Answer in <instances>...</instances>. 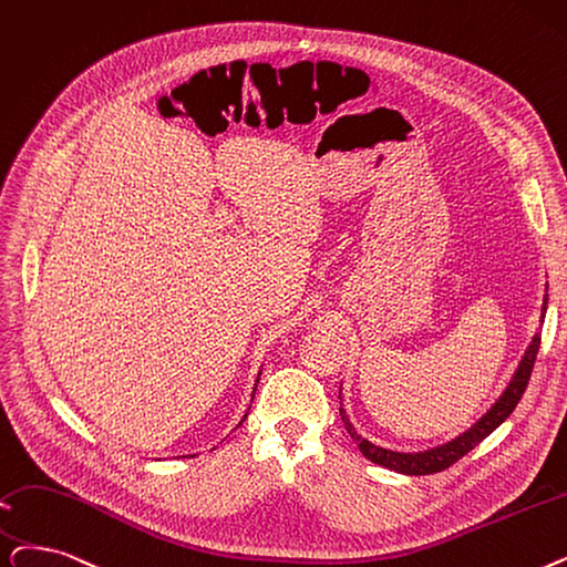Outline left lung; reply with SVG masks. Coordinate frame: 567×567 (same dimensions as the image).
<instances>
[{"instance_id": "obj_1", "label": "left lung", "mask_w": 567, "mask_h": 567, "mask_svg": "<svg viewBox=\"0 0 567 567\" xmlns=\"http://www.w3.org/2000/svg\"><path fill=\"white\" fill-rule=\"evenodd\" d=\"M545 312H547V293H545V301H543V317H545ZM539 324H543V319H539ZM537 350H539V331L533 336L530 344L526 348L519 365H516V371H514L512 380L507 382L505 391L498 396V401L491 405L471 429L463 431L456 437H452L450 442H445V445H437V447H431V450H424V452H393V450L380 447V445H375V442L359 435V431L350 422L348 412H344V408H342V396H340L342 424H344V429H348L350 437L357 442L359 452L368 461H373V463L386 467V471L403 473V475H433V473H440V471H445V467H450L452 463H456L461 456H465L471 450H475L486 435L494 433L512 414L516 403L522 401L526 384L530 380Z\"/></svg>"}]
</instances>
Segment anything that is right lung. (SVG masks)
Listing matches in <instances>:
<instances>
[{
  "mask_svg": "<svg viewBox=\"0 0 567 567\" xmlns=\"http://www.w3.org/2000/svg\"><path fill=\"white\" fill-rule=\"evenodd\" d=\"M259 375H261V371H259ZM259 375H257V382H259ZM257 382H255V389H257ZM252 396H255V391H252ZM245 416H248V412H245V414H243V420H240V424L245 422ZM240 424H238V426H240Z\"/></svg>",
  "mask_w": 567,
  "mask_h": 567,
  "instance_id": "right-lung-1",
  "label": "right lung"
}]
</instances>
